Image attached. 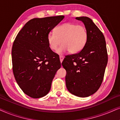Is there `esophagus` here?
I'll use <instances>...</instances> for the list:
<instances>
[{
  "instance_id": "obj_1",
  "label": "esophagus",
  "mask_w": 120,
  "mask_h": 120,
  "mask_svg": "<svg viewBox=\"0 0 120 120\" xmlns=\"http://www.w3.org/2000/svg\"><path fill=\"white\" fill-rule=\"evenodd\" d=\"M60 62H61V63H62V62H63V60H64V57L63 56H62V55H60Z\"/></svg>"
}]
</instances>
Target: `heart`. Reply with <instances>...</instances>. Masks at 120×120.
Listing matches in <instances>:
<instances>
[{
	"label": "heart",
	"mask_w": 120,
	"mask_h": 120,
	"mask_svg": "<svg viewBox=\"0 0 120 120\" xmlns=\"http://www.w3.org/2000/svg\"><path fill=\"white\" fill-rule=\"evenodd\" d=\"M88 33L84 26L75 23H66L57 26L55 33L50 32L47 36V42L52 50L57 49L58 54L68 51L70 53L76 54L83 48L87 42Z\"/></svg>",
	"instance_id": "1"
}]
</instances>
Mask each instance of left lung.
Here are the masks:
<instances>
[{
  "mask_svg": "<svg viewBox=\"0 0 120 120\" xmlns=\"http://www.w3.org/2000/svg\"><path fill=\"white\" fill-rule=\"evenodd\" d=\"M76 19L84 23L87 42L79 53L66 56L62 65L66 70V86L72 94L87 97L95 93L103 82L108 63L106 42L103 33L88 17Z\"/></svg>",
  "mask_w": 120,
  "mask_h": 120,
  "instance_id": "left-lung-1",
  "label": "left lung"
}]
</instances>
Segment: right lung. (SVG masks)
I'll list each match as a JSON object with an SVG mask.
<instances>
[{
  "label": "right lung",
  "mask_w": 120,
  "mask_h": 120,
  "mask_svg": "<svg viewBox=\"0 0 120 120\" xmlns=\"http://www.w3.org/2000/svg\"><path fill=\"white\" fill-rule=\"evenodd\" d=\"M64 16L31 19L17 34L12 48V70L22 90L32 98L48 93L56 71L58 56L49 48L48 34Z\"/></svg>",
  "instance_id": "obj_1"
}]
</instances>
